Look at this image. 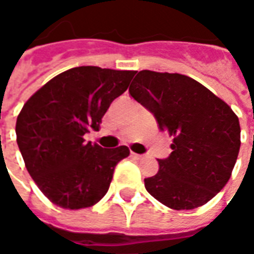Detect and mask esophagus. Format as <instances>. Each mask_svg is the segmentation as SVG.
Instances as JSON below:
<instances>
[{
  "mask_svg": "<svg viewBox=\"0 0 254 254\" xmlns=\"http://www.w3.org/2000/svg\"><path fill=\"white\" fill-rule=\"evenodd\" d=\"M132 156L134 158V159H141L144 155H140V154H134V152H132Z\"/></svg>",
  "mask_w": 254,
  "mask_h": 254,
  "instance_id": "1",
  "label": "esophagus"
}]
</instances>
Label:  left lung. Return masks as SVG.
Here are the masks:
<instances>
[{
  "instance_id": "obj_1",
  "label": "left lung",
  "mask_w": 254,
  "mask_h": 254,
  "mask_svg": "<svg viewBox=\"0 0 254 254\" xmlns=\"http://www.w3.org/2000/svg\"><path fill=\"white\" fill-rule=\"evenodd\" d=\"M129 94L173 137L159 171L144 180L149 194L173 209L201 207L231 177L241 145L238 117L202 84L180 73L141 70Z\"/></svg>"
}]
</instances>
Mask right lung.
I'll return each mask as SVG.
<instances>
[{"instance_id":"1","label":"right lung","mask_w":254,"mask_h":254,"mask_svg":"<svg viewBox=\"0 0 254 254\" xmlns=\"http://www.w3.org/2000/svg\"><path fill=\"white\" fill-rule=\"evenodd\" d=\"M134 70L77 66L60 73L25 102L16 136L25 167L42 193L66 209L92 207L105 196L125 145L102 148L84 140L99 130L111 102L129 87Z\"/></svg>"}]
</instances>
